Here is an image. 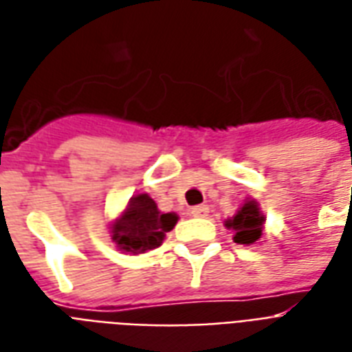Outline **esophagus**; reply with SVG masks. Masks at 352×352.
<instances>
[{
	"instance_id": "esophagus-1",
	"label": "esophagus",
	"mask_w": 352,
	"mask_h": 352,
	"mask_svg": "<svg viewBox=\"0 0 352 352\" xmlns=\"http://www.w3.org/2000/svg\"><path fill=\"white\" fill-rule=\"evenodd\" d=\"M208 212H210V210H208V206H204V204H202V206L191 208V215H193V217H206Z\"/></svg>"
}]
</instances>
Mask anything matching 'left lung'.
Segmentation results:
<instances>
[{"label": "left lung", "instance_id": "obj_1", "mask_svg": "<svg viewBox=\"0 0 352 352\" xmlns=\"http://www.w3.org/2000/svg\"><path fill=\"white\" fill-rule=\"evenodd\" d=\"M264 215L261 214L257 201H245L243 206L230 219L225 221V227L234 232L232 240L236 243L251 245L261 240L264 227Z\"/></svg>", "mask_w": 352, "mask_h": 352}]
</instances>
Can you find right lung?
<instances>
[{
	"label": "right lung",
	"instance_id": "right-lung-1",
	"mask_svg": "<svg viewBox=\"0 0 352 352\" xmlns=\"http://www.w3.org/2000/svg\"><path fill=\"white\" fill-rule=\"evenodd\" d=\"M178 215L163 214L148 193L135 195L122 215L110 225L112 242L125 253H144L155 250L174 229Z\"/></svg>",
	"mask_w": 352,
	"mask_h": 352
}]
</instances>
